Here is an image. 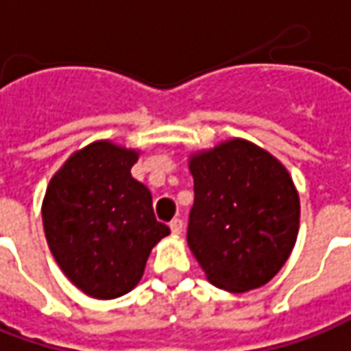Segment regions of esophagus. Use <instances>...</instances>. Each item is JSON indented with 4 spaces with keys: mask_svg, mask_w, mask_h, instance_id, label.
Here are the masks:
<instances>
[{
    "mask_svg": "<svg viewBox=\"0 0 351 351\" xmlns=\"http://www.w3.org/2000/svg\"><path fill=\"white\" fill-rule=\"evenodd\" d=\"M169 227H171L173 235H180V233H182V229H184V223H182V219H178V217H176V219H173V221H171V225H169Z\"/></svg>",
    "mask_w": 351,
    "mask_h": 351,
    "instance_id": "34e87169",
    "label": "esophagus"
}]
</instances>
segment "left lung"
<instances>
[{
	"label": "left lung",
	"instance_id": "8db88e82",
	"mask_svg": "<svg viewBox=\"0 0 351 351\" xmlns=\"http://www.w3.org/2000/svg\"><path fill=\"white\" fill-rule=\"evenodd\" d=\"M188 247L213 285L243 293L282 270L299 231V194L285 167L245 139L190 159Z\"/></svg>",
	"mask_w": 351,
	"mask_h": 351
}]
</instances>
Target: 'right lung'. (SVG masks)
<instances>
[{
  "instance_id": "1",
  "label": "right lung",
  "mask_w": 351,
  "mask_h": 351,
  "mask_svg": "<svg viewBox=\"0 0 351 351\" xmlns=\"http://www.w3.org/2000/svg\"><path fill=\"white\" fill-rule=\"evenodd\" d=\"M138 153L110 141L75 152L52 176L43 223L58 266L87 295L114 299L143 276L152 248L171 233L152 192L132 176Z\"/></svg>"
}]
</instances>
